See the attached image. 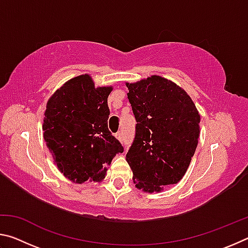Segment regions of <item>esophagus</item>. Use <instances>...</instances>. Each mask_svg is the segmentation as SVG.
Listing matches in <instances>:
<instances>
[{"label":"esophagus","mask_w":248,"mask_h":248,"mask_svg":"<svg viewBox=\"0 0 248 248\" xmlns=\"http://www.w3.org/2000/svg\"><path fill=\"white\" fill-rule=\"evenodd\" d=\"M116 138L117 139H118L120 142H124V138H123V133L121 132H118V133H116Z\"/></svg>","instance_id":"34e87169"}]
</instances>
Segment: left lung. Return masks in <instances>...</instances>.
I'll use <instances>...</instances> for the list:
<instances>
[{
	"mask_svg": "<svg viewBox=\"0 0 248 248\" xmlns=\"http://www.w3.org/2000/svg\"><path fill=\"white\" fill-rule=\"evenodd\" d=\"M125 86L138 123L125 159L138 189L159 192L187 171L198 144L199 111L186 91L159 75Z\"/></svg>",
	"mask_w": 248,
	"mask_h": 248,
	"instance_id": "left-lung-1",
	"label": "left lung"
}]
</instances>
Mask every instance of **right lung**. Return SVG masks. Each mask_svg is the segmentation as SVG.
<instances>
[{
    "label": "right lung",
    "mask_w": 248,
    "mask_h": 248,
    "mask_svg": "<svg viewBox=\"0 0 248 248\" xmlns=\"http://www.w3.org/2000/svg\"><path fill=\"white\" fill-rule=\"evenodd\" d=\"M112 86L95 87L90 74L69 79L49 98L44 139L58 170L77 184L100 182L120 142L108 130V95Z\"/></svg>",
    "instance_id": "obj_1"
}]
</instances>
